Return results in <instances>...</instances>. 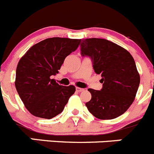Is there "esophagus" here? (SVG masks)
<instances>
[{
  "label": "esophagus",
  "mask_w": 154,
  "mask_h": 154,
  "mask_svg": "<svg viewBox=\"0 0 154 154\" xmlns=\"http://www.w3.org/2000/svg\"><path fill=\"white\" fill-rule=\"evenodd\" d=\"M76 91L78 92V93H80V92L84 91V89L80 88V87H76Z\"/></svg>",
  "instance_id": "esophagus-1"
}]
</instances>
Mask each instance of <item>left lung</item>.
I'll list each match as a JSON object with an SVG mask.
<instances>
[{"mask_svg": "<svg viewBox=\"0 0 154 154\" xmlns=\"http://www.w3.org/2000/svg\"><path fill=\"white\" fill-rule=\"evenodd\" d=\"M83 57H90L93 70L102 77L103 88L88 89L89 112L100 119H113L125 112L134 100L140 75L131 54L104 38H86L80 44Z\"/></svg>", "mask_w": 154, "mask_h": 154, "instance_id": "obj_1", "label": "left lung"}]
</instances>
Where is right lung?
Wrapping results in <instances>:
<instances>
[{
	"label": "right lung",
	"mask_w": 154,
	"mask_h": 154,
	"mask_svg": "<svg viewBox=\"0 0 154 154\" xmlns=\"http://www.w3.org/2000/svg\"><path fill=\"white\" fill-rule=\"evenodd\" d=\"M80 42L59 37L46 38L21 57L16 70L15 87L32 115L51 119L64 110L75 87L59 85L51 77L58 74L65 57L77 49Z\"/></svg>",
	"instance_id": "obj_1"
}]
</instances>
